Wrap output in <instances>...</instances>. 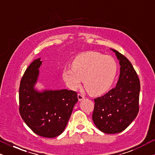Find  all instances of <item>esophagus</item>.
I'll return each mask as SVG.
<instances>
[{"label": "esophagus", "mask_w": 155, "mask_h": 155, "mask_svg": "<svg viewBox=\"0 0 155 155\" xmlns=\"http://www.w3.org/2000/svg\"><path fill=\"white\" fill-rule=\"evenodd\" d=\"M84 98V96L83 95H81V94H78V99H79V101H82L83 99Z\"/></svg>", "instance_id": "obj_1"}]
</instances>
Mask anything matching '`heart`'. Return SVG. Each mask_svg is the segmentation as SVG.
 Returning a JSON list of instances; mask_svg holds the SVG:
<instances>
[{"label": "heart", "instance_id": "obj_1", "mask_svg": "<svg viewBox=\"0 0 155 155\" xmlns=\"http://www.w3.org/2000/svg\"><path fill=\"white\" fill-rule=\"evenodd\" d=\"M117 74V64L112 57L97 51H87L76 56L72 68L65 67L62 78L71 90L84 85L90 95H101L109 90Z\"/></svg>", "mask_w": 155, "mask_h": 155}]
</instances>
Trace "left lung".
<instances>
[{
	"mask_svg": "<svg viewBox=\"0 0 155 155\" xmlns=\"http://www.w3.org/2000/svg\"><path fill=\"white\" fill-rule=\"evenodd\" d=\"M120 62V74L116 87L95 98L92 120L103 133H118L127 128L138 113L140 81L127 58L111 49Z\"/></svg>",
	"mask_w": 155,
	"mask_h": 155,
	"instance_id": "1",
	"label": "left lung"
}]
</instances>
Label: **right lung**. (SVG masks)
Listing matches in <instances>:
<instances>
[{
	"label": "right lung",
	"mask_w": 155,
	"mask_h": 155,
	"mask_svg": "<svg viewBox=\"0 0 155 155\" xmlns=\"http://www.w3.org/2000/svg\"><path fill=\"white\" fill-rule=\"evenodd\" d=\"M41 58L33 60L20 81L19 114L27 125L38 136L54 138L66 127L73 108L78 101L77 93L66 89L38 90Z\"/></svg>",
	"instance_id": "1"
}]
</instances>
